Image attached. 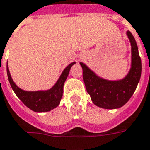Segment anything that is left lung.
<instances>
[{"label": "left lung", "mask_w": 150, "mask_h": 150, "mask_svg": "<svg viewBox=\"0 0 150 150\" xmlns=\"http://www.w3.org/2000/svg\"><path fill=\"white\" fill-rule=\"evenodd\" d=\"M132 46V65L129 72L122 79L107 80L100 78L80 62L83 69V79L86 90L91 100L97 106L103 109L122 107L133 95L141 75V60L135 38L129 31H127Z\"/></svg>", "instance_id": "8db88e82"}]
</instances>
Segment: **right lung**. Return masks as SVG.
I'll use <instances>...</instances> for the list:
<instances>
[{"mask_svg": "<svg viewBox=\"0 0 150 150\" xmlns=\"http://www.w3.org/2000/svg\"><path fill=\"white\" fill-rule=\"evenodd\" d=\"M75 62H72L68 65L62 71L59 79H57L56 83L53 85V88L45 91H25L21 89L15 84L13 80L11 78L9 73V67L6 66L7 75L9 79V83L11 85L12 89L15 93L17 97H18L26 106L31 109L33 111L37 113L41 112L50 111L53 110L60 104L61 99L62 97L63 93V86L66 79L67 78L70 70Z\"/></svg>", "mask_w": 150, "mask_h": 150, "instance_id": "add662e5", "label": "right lung"}]
</instances>
